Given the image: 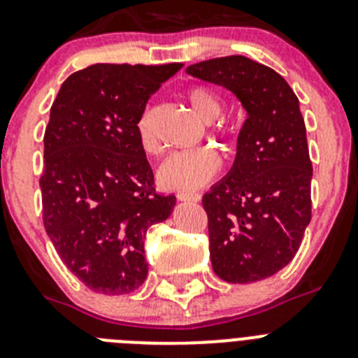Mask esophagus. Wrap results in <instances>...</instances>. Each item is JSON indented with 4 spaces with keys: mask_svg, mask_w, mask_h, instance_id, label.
Returning <instances> with one entry per match:
<instances>
[{
    "mask_svg": "<svg viewBox=\"0 0 358 358\" xmlns=\"http://www.w3.org/2000/svg\"><path fill=\"white\" fill-rule=\"evenodd\" d=\"M179 201H189V202H199L202 199L201 193H177Z\"/></svg>",
    "mask_w": 358,
    "mask_h": 358,
    "instance_id": "34e87169",
    "label": "esophagus"
}]
</instances>
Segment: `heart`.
<instances>
[{"label":"heart","instance_id":"heart-1","mask_svg":"<svg viewBox=\"0 0 358 358\" xmlns=\"http://www.w3.org/2000/svg\"><path fill=\"white\" fill-rule=\"evenodd\" d=\"M186 99L196 117H201L204 122H215L224 113L222 97L206 85H192L186 90ZM136 133H138L140 145L145 152L156 154L159 150V143L152 129V113L149 108L143 110L138 117ZM211 134L229 145L234 138V127L229 126L227 122H220L211 131ZM220 166H222V157L213 147H195L166 156L162 165L157 166L156 176L162 188L188 193L208 185L218 173Z\"/></svg>","mask_w":358,"mask_h":358}]
</instances>
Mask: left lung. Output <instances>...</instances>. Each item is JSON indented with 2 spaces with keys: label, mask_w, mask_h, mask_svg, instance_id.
<instances>
[{
  "label": "left lung",
  "mask_w": 358,
  "mask_h": 358,
  "mask_svg": "<svg viewBox=\"0 0 358 358\" xmlns=\"http://www.w3.org/2000/svg\"><path fill=\"white\" fill-rule=\"evenodd\" d=\"M248 113L229 176L202 199L215 273L231 284L271 277L296 255L310 222L313 163L298 97L273 69L241 55L189 65Z\"/></svg>",
  "instance_id": "8db88e82"
}]
</instances>
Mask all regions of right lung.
<instances>
[{
    "label": "right lung",
    "instance_id": "obj_1",
    "mask_svg": "<svg viewBox=\"0 0 358 358\" xmlns=\"http://www.w3.org/2000/svg\"><path fill=\"white\" fill-rule=\"evenodd\" d=\"M182 64H96L72 72L51 106L41 176L42 222L65 266L103 294L147 278V229L176 196L154 189L136 122Z\"/></svg>",
    "mask_w": 358,
    "mask_h": 358
}]
</instances>
